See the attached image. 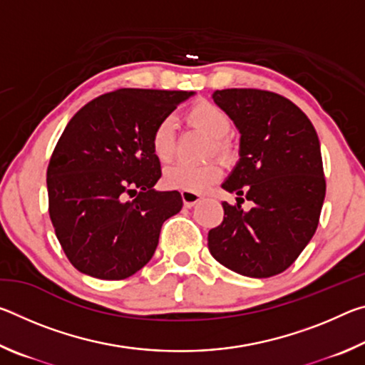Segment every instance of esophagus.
<instances>
[{
	"label": "esophagus",
	"mask_w": 365,
	"mask_h": 365,
	"mask_svg": "<svg viewBox=\"0 0 365 365\" xmlns=\"http://www.w3.org/2000/svg\"><path fill=\"white\" fill-rule=\"evenodd\" d=\"M182 200H183L185 207H191V206H195L196 202H200V201L202 200V195L193 193V191L183 190V191H182Z\"/></svg>",
	"instance_id": "obj_1"
}]
</instances>
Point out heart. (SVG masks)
<instances>
[{
    "label": "heart",
    "mask_w": 365,
    "mask_h": 365,
    "mask_svg": "<svg viewBox=\"0 0 365 365\" xmlns=\"http://www.w3.org/2000/svg\"><path fill=\"white\" fill-rule=\"evenodd\" d=\"M185 120L188 125L200 128L212 138L209 145V154L217 153L220 158H230L233 153L232 140L228 137L233 122L225 109L212 101H196L185 110ZM151 153L160 164H169L177 153V130L170 117L160 119L154 125L150 137ZM222 175L220 160H209L205 164H185L180 163L165 170V187L174 190H187L193 193L211 187Z\"/></svg>",
    "instance_id": "heart-1"
}]
</instances>
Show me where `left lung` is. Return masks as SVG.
Segmentation results:
<instances>
[{
    "label": "left lung",
    "instance_id": "1",
    "mask_svg": "<svg viewBox=\"0 0 365 365\" xmlns=\"http://www.w3.org/2000/svg\"><path fill=\"white\" fill-rule=\"evenodd\" d=\"M242 133L240 160L222 188L224 220L207 233L217 262L237 274L267 279L292 265L317 230L325 197L322 154L307 115L279 93L227 88L212 95ZM253 207L243 212L241 205Z\"/></svg>",
    "mask_w": 365,
    "mask_h": 365
}]
</instances>
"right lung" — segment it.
Segmentation results:
<instances>
[{"mask_svg":"<svg viewBox=\"0 0 365 365\" xmlns=\"http://www.w3.org/2000/svg\"><path fill=\"white\" fill-rule=\"evenodd\" d=\"M193 95L122 88L98 96L67 123L46 170L48 212L77 270L123 280L150 262L160 227L183 206L178 191H154L160 164L156 123Z\"/></svg>","mask_w":365,"mask_h":365,"instance_id":"add662e5","label":"right lung"}]
</instances>
